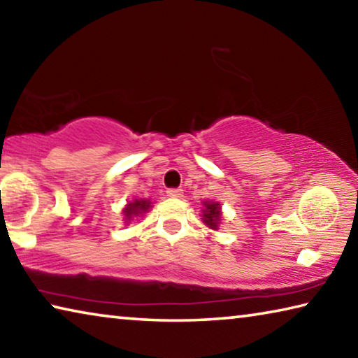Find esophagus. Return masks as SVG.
<instances>
[{
    "mask_svg": "<svg viewBox=\"0 0 358 358\" xmlns=\"http://www.w3.org/2000/svg\"><path fill=\"white\" fill-rule=\"evenodd\" d=\"M167 196L173 199L183 197V189H178V187H172V189H167Z\"/></svg>",
    "mask_w": 358,
    "mask_h": 358,
    "instance_id": "obj_1",
    "label": "esophagus"
}]
</instances>
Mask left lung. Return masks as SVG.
<instances>
[{"label": "left lung", "mask_w": 358, "mask_h": 358, "mask_svg": "<svg viewBox=\"0 0 358 358\" xmlns=\"http://www.w3.org/2000/svg\"><path fill=\"white\" fill-rule=\"evenodd\" d=\"M222 220V210L221 203L215 201H205L203 210H202V221L207 227L217 230Z\"/></svg>", "instance_id": "8db88e82"}]
</instances>
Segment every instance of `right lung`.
Wrapping results in <instances>:
<instances>
[{"label": "right lung", "mask_w": 358, "mask_h": 358, "mask_svg": "<svg viewBox=\"0 0 358 358\" xmlns=\"http://www.w3.org/2000/svg\"><path fill=\"white\" fill-rule=\"evenodd\" d=\"M151 208V201L150 199H134L132 202H128L123 208V220L126 224H129L134 217L141 216Z\"/></svg>", "instance_id": "obj_1"}]
</instances>
